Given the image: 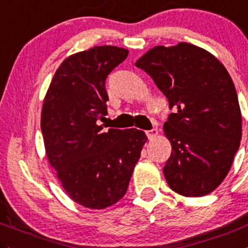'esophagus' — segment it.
<instances>
[{"instance_id": "34e87169", "label": "esophagus", "mask_w": 248, "mask_h": 248, "mask_svg": "<svg viewBox=\"0 0 248 248\" xmlns=\"http://www.w3.org/2000/svg\"><path fill=\"white\" fill-rule=\"evenodd\" d=\"M146 135H147V138L150 139V140H152V139H155V136L158 135V130H157V129H152V130H148V131H146Z\"/></svg>"}]
</instances>
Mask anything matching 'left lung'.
<instances>
[{"mask_svg": "<svg viewBox=\"0 0 248 248\" xmlns=\"http://www.w3.org/2000/svg\"><path fill=\"white\" fill-rule=\"evenodd\" d=\"M174 108L164 123L171 155L163 168L169 187L185 197L216 190L240 147L242 118L232 77L211 52L188 42L155 46L135 63Z\"/></svg>", "mask_w": 248, "mask_h": 248, "instance_id": "left-lung-1", "label": "left lung"}]
</instances>
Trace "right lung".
I'll return each mask as SVG.
<instances>
[{
    "instance_id": "right-lung-1",
    "label": "right lung",
    "mask_w": 248,
    "mask_h": 248,
    "mask_svg": "<svg viewBox=\"0 0 248 248\" xmlns=\"http://www.w3.org/2000/svg\"><path fill=\"white\" fill-rule=\"evenodd\" d=\"M117 46H95L65 58L52 78L41 110L51 167L68 196L90 209L117 203L128 190L147 136L138 129L102 131L106 78L128 57Z\"/></svg>"
}]
</instances>
